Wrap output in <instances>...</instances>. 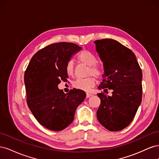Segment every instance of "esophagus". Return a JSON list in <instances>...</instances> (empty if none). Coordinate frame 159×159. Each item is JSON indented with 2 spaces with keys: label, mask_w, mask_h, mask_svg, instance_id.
Instances as JSON below:
<instances>
[{
  "label": "esophagus",
  "mask_w": 159,
  "mask_h": 159,
  "mask_svg": "<svg viewBox=\"0 0 159 159\" xmlns=\"http://www.w3.org/2000/svg\"><path fill=\"white\" fill-rule=\"evenodd\" d=\"M91 95H91V93H86V98H89V97H90V96H91Z\"/></svg>",
  "instance_id": "34e87169"
}]
</instances>
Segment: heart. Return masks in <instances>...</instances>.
<instances>
[{"label": "heart", "instance_id": "b5f03b06", "mask_svg": "<svg viewBox=\"0 0 159 159\" xmlns=\"http://www.w3.org/2000/svg\"><path fill=\"white\" fill-rule=\"evenodd\" d=\"M78 61L81 63L89 66L86 71V75H89L85 78L77 79L74 81L73 87L75 89L88 91L92 88L95 84V78H99L103 74L102 68L97 64L96 57L88 50L81 51L77 57ZM66 71L68 75L73 76L75 74V67L73 60H70L66 65Z\"/></svg>", "mask_w": 159, "mask_h": 159}]
</instances>
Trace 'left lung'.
<instances>
[{
    "instance_id": "left-lung-1",
    "label": "left lung",
    "mask_w": 159,
    "mask_h": 159,
    "mask_svg": "<svg viewBox=\"0 0 159 159\" xmlns=\"http://www.w3.org/2000/svg\"><path fill=\"white\" fill-rule=\"evenodd\" d=\"M103 63V80L99 89H112V95L98 94L101 104L98 121L111 131H119L132 122L142 100V71L134 53L113 39L94 42Z\"/></svg>"
}]
</instances>
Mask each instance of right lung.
<instances>
[{
    "label": "right lung",
    "mask_w": 159,
    "mask_h": 159,
    "mask_svg": "<svg viewBox=\"0 0 159 159\" xmlns=\"http://www.w3.org/2000/svg\"><path fill=\"white\" fill-rule=\"evenodd\" d=\"M81 49L70 42L50 44L33 56L25 71L28 106L38 123L52 131H61L70 125L86 97L83 90L73 89L64 93L57 88L68 78L66 63Z\"/></svg>",
    "instance_id": "add662e5"
}]
</instances>
